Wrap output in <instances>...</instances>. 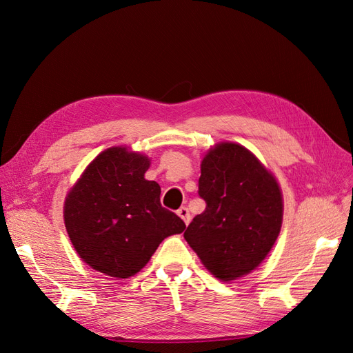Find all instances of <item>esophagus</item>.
Listing matches in <instances>:
<instances>
[{"label": "esophagus", "mask_w": 353, "mask_h": 353, "mask_svg": "<svg viewBox=\"0 0 353 353\" xmlns=\"http://www.w3.org/2000/svg\"><path fill=\"white\" fill-rule=\"evenodd\" d=\"M178 216L181 218V219H183L184 222H185V225H188V223H190V221H191V216H190V210L185 208V206H183V208H179L178 209Z\"/></svg>", "instance_id": "34e87169"}]
</instances>
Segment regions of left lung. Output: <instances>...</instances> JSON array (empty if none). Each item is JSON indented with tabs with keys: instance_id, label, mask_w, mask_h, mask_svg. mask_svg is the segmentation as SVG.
<instances>
[{
	"instance_id": "8db88e82",
	"label": "left lung",
	"mask_w": 353,
	"mask_h": 353,
	"mask_svg": "<svg viewBox=\"0 0 353 353\" xmlns=\"http://www.w3.org/2000/svg\"><path fill=\"white\" fill-rule=\"evenodd\" d=\"M199 196L206 209L184 232L190 248L222 281L253 271L281 230L283 197L272 174L248 148L221 143L201 160Z\"/></svg>"
}]
</instances>
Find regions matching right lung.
<instances>
[{
    "mask_svg": "<svg viewBox=\"0 0 353 353\" xmlns=\"http://www.w3.org/2000/svg\"><path fill=\"white\" fill-rule=\"evenodd\" d=\"M148 157L112 147L100 153L65 201V225L74 250L95 271L135 275L166 237L185 223L160 205V187L144 178Z\"/></svg>",
    "mask_w": 353,
    "mask_h": 353,
    "instance_id": "add662e5",
    "label": "right lung"
}]
</instances>
